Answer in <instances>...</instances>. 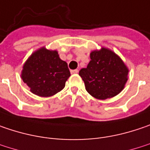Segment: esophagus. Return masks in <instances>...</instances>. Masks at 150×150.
I'll list each match as a JSON object with an SVG mask.
<instances>
[{"mask_svg":"<svg viewBox=\"0 0 150 150\" xmlns=\"http://www.w3.org/2000/svg\"><path fill=\"white\" fill-rule=\"evenodd\" d=\"M70 72H71V74H77V73L79 72V70H78V69H73V70H71Z\"/></svg>","mask_w":150,"mask_h":150,"instance_id":"obj_1","label":"esophagus"}]
</instances>
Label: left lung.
<instances>
[{"mask_svg": "<svg viewBox=\"0 0 150 150\" xmlns=\"http://www.w3.org/2000/svg\"><path fill=\"white\" fill-rule=\"evenodd\" d=\"M91 61L80 70L86 90L95 98L104 100L119 94L127 81V67L111 50L102 47L90 54Z\"/></svg>", "mask_w": 150, "mask_h": 150, "instance_id": "left-lung-1", "label": "left lung"}]
</instances>
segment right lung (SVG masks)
Here are the masks:
<instances>
[{"mask_svg":"<svg viewBox=\"0 0 150 150\" xmlns=\"http://www.w3.org/2000/svg\"><path fill=\"white\" fill-rule=\"evenodd\" d=\"M69 76L68 64L60 59L57 51L45 47L31 54L21 73L31 93L40 97H51L63 90Z\"/></svg>","mask_w":150,"mask_h":150,"instance_id":"right-lung-1","label":"right lung"}]
</instances>
